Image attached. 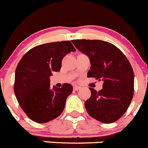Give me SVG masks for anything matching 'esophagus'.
I'll return each mask as SVG.
<instances>
[{"mask_svg":"<svg viewBox=\"0 0 148 148\" xmlns=\"http://www.w3.org/2000/svg\"><path fill=\"white\" fill-rule=\"evenodd\" d=\"M80 88H81V87H80V86H75L73 87V89L75 90H80Z\"/></svg>","mask_w":148,"mask_h":148,"instance_id":"34e87169","label":"esophagus"}]
</instances>
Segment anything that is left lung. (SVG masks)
<instances>
[{
  "label": "left lung",
  "instance_id": "1",
  "mask_svg": "<svg viewBox=\"0 0 148 148\" xmlns=\"http://www.w3.org/2000/svg\"><path fill=\"white\" fill-rule=\"evenodd\" d=\"M75 47L90 59L88 77L103 80V88H89L90 97L85 102L91 117L105 124L116 122L130 106L134 94V72L123 52L116 46L101 40L76 39Z\"/></svg>",
  "mask_w": 148,
  "mask_h": 148
}]
</instances>
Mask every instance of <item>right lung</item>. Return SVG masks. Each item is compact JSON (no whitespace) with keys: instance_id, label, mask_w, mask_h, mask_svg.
<instances>
[{"instance_id":"obj_1","label":"right lung","mask_w":148,"mask_h":148,"mask_svg":"<svg viewBox=\"0 0 148 148\" xmlns=\"http://www.w3.org/2000/svg\"><path fill=\"white\" fill-rule=\"evenodd\" d=\"M75 49L70 41L51 42L31 49L18 62L15 72L14 93L20 106L34 122L46 123L64 110L73 86L50 88L53 72L60 71L62 58Z\"/></svg>"}]
</instances>
